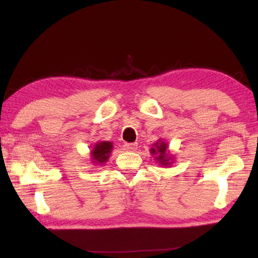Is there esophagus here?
Masks as SVG:
<instances>
[{"label": "esophagus", "instance_id": "34e87169", "mask_svg": "<svg viewBox=\"0 0 258 258\" xmlns=\"http://www.w3.org/2000/svg\"><path fill=\"white\" fill-rule=\"evenodd\" d=\"M124 149L126 151H135L138 149V143H125Z\"/></svg>", "mask_w": 258, "mask_h": 258}]
</instances>
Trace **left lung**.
Returning <instances> with one entry per match:
<instances>
[{
  "instance_id": "obj_1",
  "label": "left lung",
  "mask_w": 258,
  "mask_h": 258,
  "mask_svg": "<svg viewBox=\"0 0 258 258\" xmlns=\"http://www.w3.org/2000/svg\"><path fill=\"white\" fill-rule=\"evenodd\" d=\"M152 156H155V159L158 161L161 166H169L172 164V156L167 154V143L158 140L150 149Z\"/></svg>"
}]
</instances>
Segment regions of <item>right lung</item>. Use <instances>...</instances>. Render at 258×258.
<instances>
[{"mask_svg":"<svg viewBox=\"0 0 258 258\" xmlns=\"http://www.w3.org/2000/svg\"><path fill=\"white\" fill-rule=\"evenodd\" d=\"M112 150V143L109 141L97 142L91 150V160L94 165H102L110 157Z\"/></svg>","mask_w":258,"mask_h":258,"instance_id":"1","label":"right lung"}]
</instances>
